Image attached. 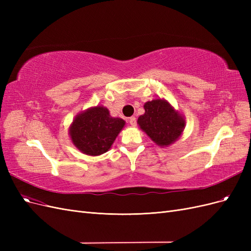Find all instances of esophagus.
I'll list each match as a JSON object with an SVG mask.
<instances>
[{
  "label": "esophagus",
  "mask_w": 251,
  "mask_h": 251,
  "mask_svg": "<svg viewBox=\"0 0 251 251\" xmlns=\"http://www.w3.org/2000/svg\"><path fill=\"white\" fill-rule=\"evenodd\" d=\"M128 123H130V125L132 126H136V125H137V120H136V118L133 116V117H131L130 119H128Z\"/></svg>",
  "instance_id": "obj_1"
}]
</instances>
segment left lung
<instances>
[{"label": "left lung", "instance_id": "1", "mask_svg": "<svg viewBox=\"0 0 251 251\" xmlns=\"http://www.w3.org/2000/svg\"><path fill=\"white\" fill-rule=\"evenodd\" d=\"M143 115L139 116L138 125L143 132L159 147H169L176 141L185 127V120L164 100H153L143 105Z\"/></svg>", "mask_w": 251, "mask_h": 251}]
</instances>
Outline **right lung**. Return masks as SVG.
<instances>
[{
    "label": "right lung",
    "mask_w": 251,
    "mask_h": 251,
    "mask_svg": "<svg viewBox=\"0 0 251 251\" xmlns=\"http://www.w3.org/2000/svg\"><path fill=\"white\" fill-rule=\"evenodd\" d=\"M125 125L124 119L112 117L107 108L97 105L75 116L69 134L81 153L100 156L110 150Z\"/></svg>",
    "instance_id": "obj_1"
}]
</instances>
